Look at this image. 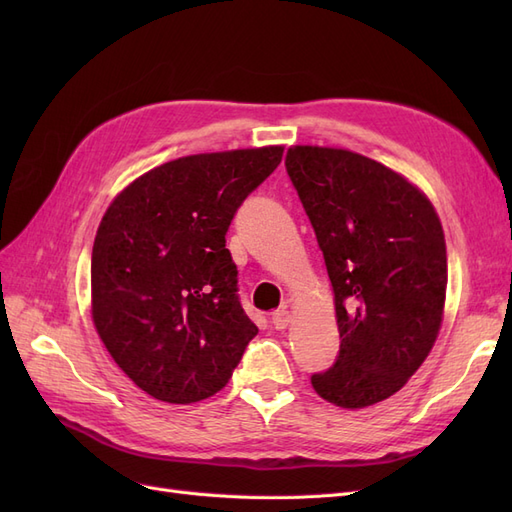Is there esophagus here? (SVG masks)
I'll return each instance as SVG.
<instances>
[{"label":"esophagus","instance_id":"obj_1","mask_svg":"<svg viewBox=\"0 0 512 512\" xmlns=\"http://www.w3.org/2000/svg\"><path fill=\"white\" fill-rule=\"evenodd\" d=\"M271 324L273 327L280 331V329H286L288 324H290V312L286 307H280V309H275V312L271 314Z\"/></svg>","mask_w":512,"mask_h":512}]
</instances>
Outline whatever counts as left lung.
<instances>
[{"instance_id": "8db88e82", "label": "left lung", "mask_w": 512, "mask_h": 512, "mask_svg": "<svg viewBox=\"0 0 512 512\" xmlns=\"http://www.w3.org/2000/svg\"><path fill=\"white\" fill-rule=\"evenodd\" d=\"M286 173L316 232L342 339L312 386L335 406H374L423 365L440 331L448 267L438 213L395 170L346 149L290 147Z\"/></svg>"}]
</instances>
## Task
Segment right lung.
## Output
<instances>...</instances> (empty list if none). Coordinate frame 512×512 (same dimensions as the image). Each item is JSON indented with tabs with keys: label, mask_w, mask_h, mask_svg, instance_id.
I'll return each mask as SVG.
<instances>
[{
	"label": "right lung",
	"mask_w": 512,
	"mask_h": 512,
	"mask_svg": "<svg viewBox=\"0 0 512 512\" xmlns=\"http://www.w3.org/2000/svg\"><path fill=\"white\" fill-rule=\"evenodd\" d=\"M284 147L166 162L106 209L91 252V314L147 395L194 404L224 389L258 333L239 301L226 232Z\"/></svg>",
	"instance_id": "add662e5"
}]
</instances>
